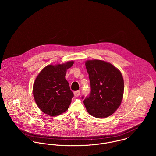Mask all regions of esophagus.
<instances>
[{
    "label": "esophagus",
    "instance_id": "1",
    "mask_svg": "<svg viewBox=\"0 0 156 156\" xmlns=\"http://www.w3.org/2000/svg\"><path fill=\"white\" fill-rule=\"evenodd\" d=\"M80 90H76L74 92V95L75 97H79L80 95Z\"/></svg>",
    "mask_w": 156,
    "mask_h": 156
}]
</instances>
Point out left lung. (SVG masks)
<instances>
[{
  "mask_svg": "<svg viewBox=\"0 0 156 156\" xmlns=\"http://www.w3.org/2000/svg\"><path fill=\"white\" fill-rule=\"evenodd\" d=\"M85 66L91 88L89 97L83 101L87 111L95 118L108 117L118 109L122 100L124 87L122 74L104 61L88 60Z\"/></svg>",
  "mask_w": 156,
  "mask_h": 156,
  "instance_id": "1",
  "label": "left lung"
}]
</instances>
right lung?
<instances>
[{
	"instance_id": "obj_1",
	"label": "right lung",
	"mask_w": 156,
	"mask_h": 156,
	"mask_svg": "<svg viewBox=\"0 0 156 156\" xmlns=\"http://www.w3.org/2000/svg\"><path fill=\"white\" fill-rule=\"evenodd\" d=\"M74 61L65 64L48 65L37 76L33 86L35 101L44 113L56 116L66 111L74 97L66 79L67 69Z\"/></svg>"
}]
</instances>
